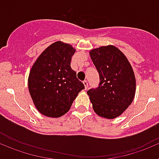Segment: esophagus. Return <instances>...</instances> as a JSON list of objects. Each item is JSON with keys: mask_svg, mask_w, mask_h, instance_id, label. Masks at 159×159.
I'll return each mask as SVG.
<instances>
[{"mask_svg": "<svg viewBox=\"0 0 159 159\" xmlns=\"http://www.w3.org/2000/svg\"><path fill=\"white\" fill-rule=\"evenodd\" d=\"M84 86H85V89H87V88H88V81L87 80H84Z\"/></svg>", "mask_w": 159, "mask_h": 159, "instance_id": "esophagus-1", "label": "esophagus"}]
</instances>
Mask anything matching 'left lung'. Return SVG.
I'll list each match as a JSON object with an SVG mask.
<instances>
[{"label":"left lung","mask_w":159,"mask_h":159,"mask_svg":"<svg viewBox=\"0 0 159 159\" xmlns=\"http://www.w3.org/2000/svg\"><path fill=\"white\" fill-rule=\"evenodd\" d=\"M99 75V86L88 91L95 113L106 119L120 116L134 99L135 77L127 57L115 46L90 52Z\"/></svg>","instance_id":"left-lung-1"}]
</instances>
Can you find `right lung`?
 <instances>
[{"instance_id": "1", "label": "right lung", "mask_w": 159, "mask_h": 159, "mask_svg": "<svg viewBox=\"0 0 159 159\" xmlns=\"http://www.w3.org/2000/svg\"><path fill=\"white\" fill-rule=\"evenodd\" d=\"M75 50L67 43H53L40 55L29 73V89L37 110L48 117L58 118L71 108L84 85L71 69Z\"/></svg>"}]
</instances>
